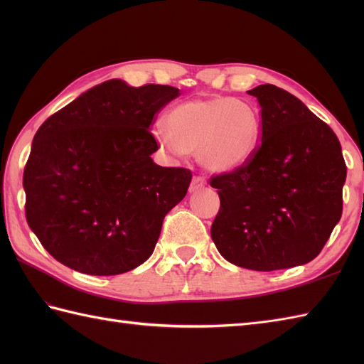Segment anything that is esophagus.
<instances>
[{
	"instance_id": "obj_1",
	"label": "esophagus",
	"mask_w": 364,
	"mask_h": 364,
	"mask_svg": "<svg viewBox=\"0 0 364 364\" xmlns=\"http://www.w3.org/2000/svg\"><path fill=\"white\" fill-rule=\"evenodd\" d=\"M205 186H206L205 178H202V176H194V178H192V181H191L189 192H191V194H196V192L205 189Z\"/></svg>"
}]
</instances>
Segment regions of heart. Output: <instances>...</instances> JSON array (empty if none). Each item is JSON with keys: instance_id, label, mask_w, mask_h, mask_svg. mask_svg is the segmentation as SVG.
Returning a JSON list of instances; mask_svg holds the SVG:
<instances>
[{"instance_id": "obj_1", "label": "heart", "mask_w": 364, "mask_h": 364, "mask_svg": "<svg viewBox=\"0 0 364 364\" xmlns=\"http://www.w3.org/2000/svg\"><path fill=\"white\" fill-rule=\"evenodd\" d=\"M167 133L158 142L168 153H197L211 173L245 166L258 150L261 120L257 109L233 97L194 98L178 103L166 115Z\"/></svg>"}]
</instances>
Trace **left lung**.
I'll return each instance as SVG.
<instances>
[{"label": "left lung", "instance_id": "left-lung-1", "mask_svg": "<svg viewBox=\"0 0 364 364\" xmlns=\"http://www.w3.org/2000/svg\"><path fill=\"white\" fill-rule=\"evenodd\" d=\"M249 95L261 107V141L245 166L211 178L220 197L211 237L239 267L270 272L306 264L341 219V144L289 92L261 84Z\"/></svg>", "mask_w": 364, "mask_h": 364}]
</instances>
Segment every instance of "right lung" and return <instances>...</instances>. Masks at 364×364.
I'll return each mask as SVG.
<instances>
[{
    "label": "right lung",
    "instance_id": "right-lung-1",
    "mask_svg": "<svg viewBox=\"0 0 364 364\" xmlns=\"http://www.w3.org/2000/svg\"><path fill=\"white\" fill-rule=\"evenodd\" d=\"M180 90L109 80L37 129L23 173L29 228L53 258L87 275H119L151 257L166 214L192 173L161 167L150 128Z\"/></svg>",
    "mask_w": 364,
    "mask_h": 364
}]
</instances>
